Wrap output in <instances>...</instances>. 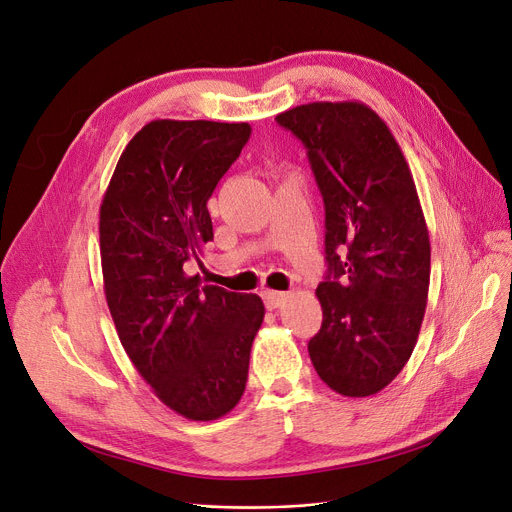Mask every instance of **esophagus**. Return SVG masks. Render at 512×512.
Returning a JSON list of instances; mask_svg holds the SVG:
<instances>
[{
    "instance_id": "1",
    "label": "esophagus",
    "mask_w": 512,
    "mask_h": 512,
    "mask_svg": "<svg viewBox=\"0 0 512 512\" xmlns=\"http://www.w3.org/2000/svg\"><path fill=\"white\" fill-rule=\"evenodd\" d=\"M262 299H264V304H266L268 310H275V308H279V306L285 304L287 293H285V291H264V293H262Z\"/></svg>"
}]
</instances>
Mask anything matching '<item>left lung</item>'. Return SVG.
<instances>
[{
    "label": "left lung",
    "instance_id": "left-lung-1",
    "mask_svg": "<svg viewBox=\"0 0 512 512\" xmlns=\"http://www.w3.org/2000/svg\"><path fill=\"white\" fill-rule=\"evenodd\" d=\"M275 119L306 146L324 202L328 268L310 359L335 393L376 395L405 368L428 302L430 235L413 175L364 103H308Z\"/></svg>",
    "mask_w": 512,
    "mask_h": 512
}]
</instances>
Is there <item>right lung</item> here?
<instances>
[{"instance_id":"obj_1","label":"right lung","mask_w":512,"mask_h":512,"mask_svg":"<svg viewBox=\"0 0 512 512\" xmlns=\"http://www.w3.org/2000/svg\"><path fill=\"white\" fill-rule=\"evenodd\" d=\"M250 134L248 124L155 119L128 142L101 204L117 337L155 395L192 422L219 419L242 399L264 320L258 295L186 275L213 242L206 202Z\"/></svg>"}]
</instances>
